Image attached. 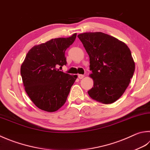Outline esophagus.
<instances>
[{"instance_id":"esophagus-1","label":"esophagus","mask_w":150,"mask_h":150,"mask_svg":"<svg viewBox=\"0 0 150 150\" xmlns=\"http://www.w3.org/2000/svg\"><path fill=\"white\" fill-rule=\"evenodd\" d=\"M84 78V75L83 74H79L78 75V78L79 79H82Z\"/></svg>"}]
</instances>
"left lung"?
Masks as SVG:
<instances>
[{"mask_svg": "<svg viewBox=\"0 0 150 150\" xmlns=\"http://www.w3.org/2000/svg\"><path fill=\"white\" fill-rule=\"evenodd\" d=\"M78 37L89 56L90 74L94 81L88 94L103 104L114 103L127 88L135 64L131 50L124 43L107 34L85 33Z\"/></svg>", "mask_w": 150, "mask_h": 150, "instance_id": "obj_1", "label": "left lung"}]
</instances>
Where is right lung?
I'll use <instances>...</instances> for the list:
<instances>
[{"label":"right lung","instance_id":"obj_1","mask_svg":"<svg viewBox=\"0 0 150 150\" xmlns=\"http://www.w3.org/2000/svg\"><path fill=\"white\" fill-rule=\"evenodd\" d=\"M76 33L69 38L52 39L32 47L21 67L25 91L33 103L44 111H57L65 103L77 75L57 69L67 64L65 51L73 44Z\"/></svg>","mask_w":150,"mask_h":150}]
</instances>
